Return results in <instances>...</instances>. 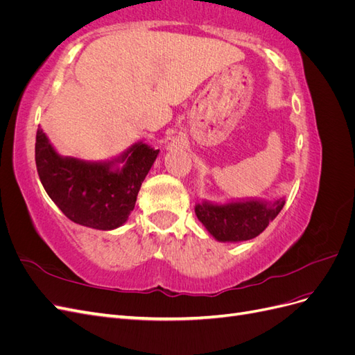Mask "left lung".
I'll return each instance as SVG.
<instances>
[{"label": "left lung", "mask_w": 355, "mask_h": 355, "mask_svg": "<svg viewBox=\"0 0 355 355\" xmlns=\"http://www.w3.org/2000/svg\"><path fill=\"white\" fill-rule=\"evenodd\" d=\"M286 198H241L223 202L202 200L196 214L211 237L220 243H240L257 237L284 207Z\"/></svg>", "instance_id": "1"}]
</instances>
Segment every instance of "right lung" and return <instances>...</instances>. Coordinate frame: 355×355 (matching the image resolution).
<instances>
[{
	"instance_id": "right-lung-1",
	"label": "right lung",
	"mask_w": 355,
	"mask_h": 355,
	"mask_svg": "<svg viewBox=\"0 0 355 355\" xmlns=\"http://www.w3.org/2000/svg\"><path fill=\"white\" fill-rule=\"evenodd\" d=\"M158 153L137 141L106 161L63 157L41 127L35 142L38 176L53 202L72 222L102 231L127 222Z\"/></svg>"
}]
</instances>
